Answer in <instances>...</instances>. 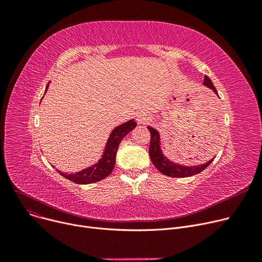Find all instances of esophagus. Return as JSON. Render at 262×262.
Segmentation results:
<instances>
[{"instance_id":"1","label":"esophagus","mask_w":262,"mask_h":262,"mask_svg":"<svg viewBox=\"0 0 262 262\" xmlns=\"http://www.w3.org/2000/svg\"><path fill=\"white\" fill-rule=\"evenodd\" d=\"M149 119L150 118L146 113H139L137 115V122H138V124H145Z\"/></svg>"}]
</instances>
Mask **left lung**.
<instances>
[{
    "mask_svg": "<svg viewBox=\"0 0 262 262\" xmlns=\"http://www.w3.org/2000/svg\"><path fill=\"white\" fill-rule=\"evenodd\" d=\"M203 85L211 89L215 94H217V91L215 87L213 86L212 81L208 76H205ZM147 129L150 133V143H149V149L148 154L150 157V160L154 163V166L157 168L159 172L162 174L170 176V177H190L195 174L201 173L203 170L207 168L209 164L212 162V159L209 161L198 164V166H184V164L176 163L174 161H171L169 158L163 155L162 149L160 147V135L157 129L147 126Z\"/></svg>",
    "mask_w": 262,
    "mask_h": 262,
    "instance_id": "obj_1",
    "label": "left lung"
}]
</instances>
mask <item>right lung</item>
<instances>
[{
	"mask_svg": "<svg viewBox=\"0 0 262 262\" xmlns=\"http://www.w3.org/2000/svg\"><path fill=\"white\" fill-rule=\"evenodd\" d=\"M49 84L46 88L45 93L49 88ZM136 125L137 123L135 122L134 119H132L125 123H122L121 125L114 128V130L110 133L108 137V140L106 142L102 157L98 162L92 164L91 167H88L86 169H82L79 172L71 173V174L63 173L61 171H57V172L63 177H66L67 180L79 185L93 184L104 180V178L108 176L114 170L115 163H116V156H117L120 142L122 141L124 137L136 127Z\"/></svg>",
	"mask_w": 262,
	"mask_h": 262,
	"instance_id": "right-lung-1",
	"label": "right lung"
}]
</instances>
